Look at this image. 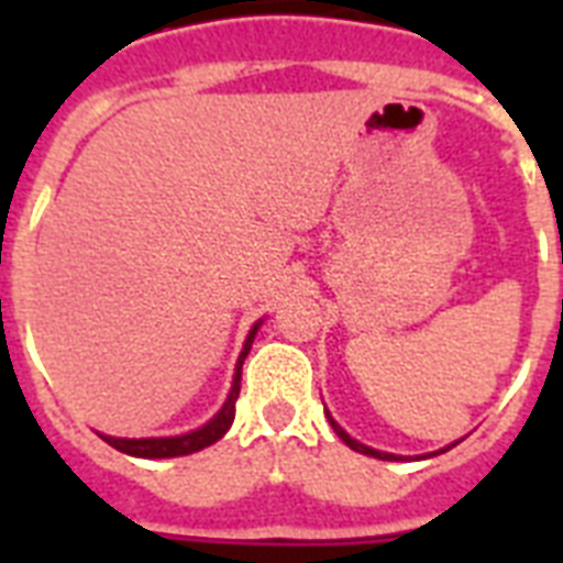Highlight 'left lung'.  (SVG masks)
Segmentation results:
<instances>
[{
    "label": "left lung",
    "mask_w": 563,
    "mask_h": 563,
    "mask_svg": "<svg viewBox=\"0 0 563 563\" xmlns=\"http://www.w3.org/2000/svg\"><path fill=\"white\" fill-rule=\"evenodd\" d=\"M327 418H330V415H327ZM330 427L335 429V435L342 438L344 444L351 446V450H356V453H362V455H374V459H383V462H397V459H400V455H391V453H379V450H374V446H365V444H360V441H356V438H351L347 435V432H344L342 427H339V423H335L333 418H330ZM455 444H459V441H455ZM446 450H450V446H444V450H441V453H446ZM432 455H438V453H432Z\"/></svg>",
    "instance_id": "left-lung-1"
}]
</instances>
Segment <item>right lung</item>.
Instances as JSON below:
<instances>
[{
	"instance_id": "add662e5",
	"label": "right lung",
	"mask_w": 563,
	"mask_h": 563,
	"mask_svg": "<svg viewBox=\"0 0 563 563\" xmlns=\"http://www.w3.org/2000/svg\"><path fill=\"white\" fill-rule=\"evenodd\" d=\"M263 321H256L251 327V333L245 339V347L239 353L236 362V374H233V385H230V394L224 406L216 411V418L207 420L201 429H192L187 435H175V438H113V435H101L108 441L110 446H117L119 453L136 455V459H175V455H189L198 453L203 446L216 444L224 432L230 429L233 418H236V397H239V379H242V362H245L247 351H251V344H254V335L260 330Z\"/></svg>"
}]
</instances>
